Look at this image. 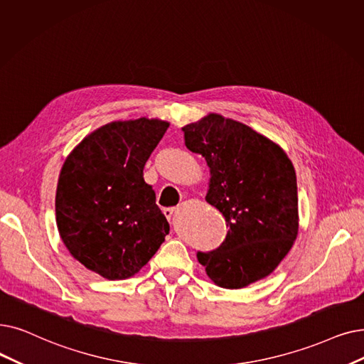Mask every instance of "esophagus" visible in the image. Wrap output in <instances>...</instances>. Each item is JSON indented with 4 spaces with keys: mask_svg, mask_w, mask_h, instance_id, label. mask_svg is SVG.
I'll return each mask as SVG.
<instances>
[{
    "mask_svg": "<svg viewBox=\"0 0 364 364\" xmlns=\"http://www.w3.org/2000/svg\"><path fill=\"white\" fill-rule=\"evenodd\" d=\"M173 213H176V208H173V207H169V208H164V214H165V217H166L168 220H171V217L173 215Z\"/></svg>",
    "mask_w": 364,
    "mask_h": 364,
    "instance_id": "obj_1",
    "label": "esophagus"
}]
</instances>
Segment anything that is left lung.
Masks as SVG:
<instances>
[{"mask_svg":"<svg viewBox=\"0 0 364 364\" xmlns=\"http://www.w3.org/2000/svg\"><path fill=\"white\" fill-rule=\"evenodd\" d=\"M186 147L211 172L207 202L226 220L225 241L198 251L207 275L223 289H242L269 275L297 236V183L279 146L247 124L210 114L183 128Z\"/></svg>","mask_w":364,"mask_h":364,"instance_id":"left-lung-1","label":"left lung"}]
</instances>
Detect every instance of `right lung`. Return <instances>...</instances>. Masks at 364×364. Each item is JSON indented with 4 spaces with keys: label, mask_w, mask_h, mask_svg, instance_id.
I'll return each mask as SVG.
<instances>
[{
    "label": "right lung",
    "mask_w": 364,
    "mask_h": 364,
    "mask_svg": "<svg viewBox=\"0 0 364 364\" xmlns=\"http://www.w3.org/2000/svg\"><path fill=\"white\" fill-rule=\"evenodd\" d=\"M168 126L146 117L108 123L87 135L60 169V238L74 259L107 279L135 275L169 233L143 176Z\"/></svg>",
    "instance_id": "right-lung-1"
}]
</instances>
